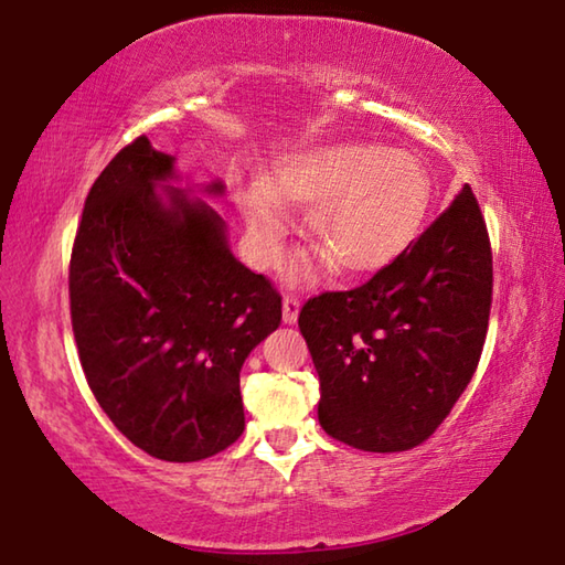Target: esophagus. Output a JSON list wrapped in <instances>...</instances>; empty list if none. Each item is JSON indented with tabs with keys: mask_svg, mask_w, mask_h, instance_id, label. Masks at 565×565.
I'll return each mask as SVG.
<instances>
[{
	"mask_svg": "<svg viewBox=\"0 0 565 565\" xmlns=\"http://www.w3.org/2000/svg\"><path fill=\"white\" fill-rule=\"evenodd\" d=\"M299 309H301L299 296L286 294L284 296V323H296V319H299Z\"/></svg>",
	"mask_w": 565,
	"mask_h": 565,
	"instance_id": "esophagus-1",
	"label": "esophagus"
}]
</instances>
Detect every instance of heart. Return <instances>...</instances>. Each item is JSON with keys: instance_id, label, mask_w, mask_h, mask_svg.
<instances>
[{"instance_id": "b5f03b06", "label": "heart", "mask_w": 565, "mask_h": 565, "mask_svg": "<svg viewBox=\"0 0 565 565\" xmlns=\"http://www.w3.org/2000/svg\"><path fill=\"white\" fill-rule=\"evenodd\" d=\"M431 196V174L416 154L341 141L284 159L274 171V191L252 184L242 194V212L256 248L271 262L289 234V214L278 199L309 209L311 242L341 274L363 276L414 244Z\"/></svg>"}]
</instances>
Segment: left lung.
<instances>
[{
  "label": "left lung",
  "mask_w": 565,
  "mask_h": 565,
  "mask_svg": "<svg viewBox=\"0 0 565 565\" xmlns=\"http://www.w3.org/2000/svg\"><path fill=\"white\" fill-rule=\"evenodd\" d=\"M493 256L471 186L398 259L303 303L319 424L371 454L408 451L451 414L489 331Z\"/></svg>",
  "instance_id": "left-lung-1"
}]
</instances>
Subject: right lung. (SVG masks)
Returning a JSON list of instances; mask_svg holds the SVG:
<instances>
[{
	"mask_svg": "<svg viewBox=\"0 0 565 565\" xmlns=\"http://www.w3.org/2000/svg\"><path fill=\"white\" fill-rule=\"evenodd\" d=\"M171 179L174 157L147 137L104 167L72 246L70 306L104 414L141 451L189 463L242 436L238 371L279 329L281 296L234 259L224 218Z\"/></svg>",
	"mask_w": 565,
	"mask_h": 565,
	"instance_id": "right-lung-1",
	"label": "right lung"
}]
</instances>
